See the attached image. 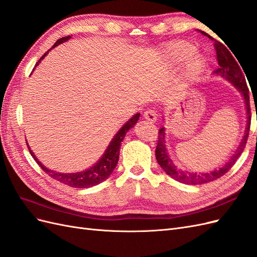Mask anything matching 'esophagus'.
Wrapping results in <instances>:
<instances>
[{
	"label": "esophagus",
	"instance_id": "1",
	"mask_svg": "<svg viewBox=\"0 0 257 257\" xmlns=\"http://www.w3.org/2000/svg\"><path fill=\"white\" fill-rule=\"evenodd\" d=\"M157 111L154 110H147L144 112V118L151 123H154L157 121Z\"/></svg>",
	"mask_w": 257,
	"mask_h": 257
}]
</instances>
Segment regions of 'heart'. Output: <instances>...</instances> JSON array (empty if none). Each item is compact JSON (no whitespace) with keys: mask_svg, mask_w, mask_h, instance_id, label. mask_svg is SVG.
I'll return each mask as SVG.
<instances>
[{"mask_svg":"<svg viewBox=\"0 0 257 257\" xmlns=\"http://www.w3.org/2000/svg\"><path fill=\"white\" fill-rule=\"evenodd\" d=\"M168 51L170 56H172V58L174 59V61L183 62L190 56H192L193 52L195 51V47L189 43L177 42L169 46ZM204 65H205V62L200 56L193 57L190 60L188 66H186V77H188L190 80L195 79L196 77L201 73V71H203Z\"/></svg>","mask_w":257,"mask_h":257,"instance_id":"b5f03b06","label":"heart"}]
</instances>
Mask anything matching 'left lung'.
Instances as JSON below:
<instances>
[{"mask_svg": "<svg viewBox=\"0 0 257 257\" xmlns=\"http://www.w3.org/2000/svg\"><path fill=\"white\" fill-rule=\"evenodd\" d=\"M203 35H207L210 40L213 41V46L215 49L216 53V60L217 63H219V68L215 69L213 72L217 76H222L223 78L229 81L234 87L238 89V91L242 94L244 103H245V109H246V127L244 132V136L242 138V141L239 144L237 150L235 153L231 155L228 162H226L219 169H214L212 172L209 173H204V174H197V173H189V172H182L177 166L174 164L172 159L169 157V153L167 152L166 149V143H165V128L162 127L159 131V141H158V146L157 149H155V158H157V161L160 164V166L164 169V172L172 177L175 180L185 183V184H204L210 181L216 180V179L221 178L223 175L226 174L228 170L232 167V165L235 164L238 158L241 155V153L243 152L244 147L247 141L248 137V132H250V125H251V109H250V95H248V89L246 85L245 81V77L243 74L244 71L242 72V69L240 68L238 62L232 56L231 52L225 47V46L220 43L219 41L214 40L213 37L208 35L205 32H201ZM236 57V56H235ZM238 60V59H237ZM257 112V111H256Z\"/></svg>", "mask_w": 257, "mask_h": 257, "instance_id": "left-lung-1", "label": "left lung"}]
</instances>
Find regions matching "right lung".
Segmentation results:
<instances>
[{
	"label": "right lung",
	"mask_w": 257,
	"mask_h": 257,
	"mask_svg": "<svg viewBox=\"0 0 257 257\" xmlns=\"http://www.w3.org/2000/svg\"><path fill=\"white\" fill-rule=\"evenodd\" d=\"M68 40H71V36H66V37H62L60 40H58L54 44L52 47L47 51L44 53V56L38 60V62L36 63L35 67L38 65V63H41L42 60L47 56V53L52 49L56 47V46L64 43ZM139 115L141 113H136L134 114L132 118L124 124V125L118 131V133L115 134V136L112 138V141L110 142L109 146L107 147V149L105 150L104 154L102 155V158L99 159V161L96 163V164L93 165L92 167H90L89 169H85L84 172H78V173H72V174H62V173H57V172H53V170L45 167L42 163L38 161V159L35 157L34 152L30 149V147L28 145L29 148V151L32 155L33 159L35 160V162L37 163L38 165L41 166V168L44 170L46 174H48L51 178L56 179L57 181L66 184L68 186H72V188H78V189H85V188H91V186H94L100 182H103L104 180L109 177L113 169L115 168L116 164H118V161H119V155H120V146L121 143L123 142L124 137H125L126 132L128 130H131L135 124L137 123L138 119H139Z\"/></svg>",
	"instance_id": "obj_1"
}]
</instances>
